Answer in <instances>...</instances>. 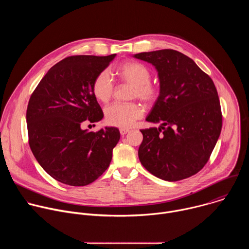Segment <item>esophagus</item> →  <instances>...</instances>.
Returning a JSON list of instances; mask_svg holds the SVG:
<instances>
[{
    "label": "esophagus",
    "mask_w": 249,
    "mask_h": 249,
    "mask_svg": "<svg viewBox=\"0 0 249 249\" xmlns=\"http://www.w3.org/2000/svg\"><path fill=\"white\" fill-rule=\"evenodd\" d=\"M119 131H120V134H121V135H126L127 133H129L130 130H129V129H126V128H121Z\"/></svg>",
    "instance_id": "1"
}]
</instances>
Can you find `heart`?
I'll list each match as a JSON object with an SVG mask.
<instances>
[{"label":"heart","instance_id":"b5f03b06","mask_svg":"<svg viewBox=\"0 0 249 249\" xmlns=\"http://www.w3.org/2000/svg\"><path fill=\"white\" fill-rule=\"evenodd\" d=\"M119 78L122 83L132 86L131 98H139L146 103L157 100L160 88L151 81L150 69L139 62H127L118 69ZM92 92L100 102H107L114 93V83L107 70L100 72L93 81ZM143 108L137 103H114L104 110L105 122L110 126L129 128L137 120L143 117Z\"/></svg>","mask_w":249,"mask_h":249}]
</instances>
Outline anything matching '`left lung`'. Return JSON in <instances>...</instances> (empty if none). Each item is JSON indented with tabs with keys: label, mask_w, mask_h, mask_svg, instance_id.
Segmentation results:
<instances>
[{
	"label": "left lung",
	"mask_w": 249,
	"mask_h": 249,
	"mask_svg": "<svg viewBox=\"0 0 249 249\" xmlns=\"http://www.w3.org/2000/svg\"><path fill=\"white\" fill-rule=\"evenodd\" d=\"M134 57L156 67L160 86L146 118L160 126L141 130L140 161L160 179H185L204 167L220 137L223 115L217 89L191 58L176 50Z\"/></svg>",
	"instance_id": "1"
}]
</instances>
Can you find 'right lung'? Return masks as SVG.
Here are the masks:
<instances>
[{
  "label": "right lung",
  "mask_w": 249,
  "mask_h": 249,
  "mask_svg": "<svg viewBox=\"0 0 249 249\" xmlns=\"http://www.w3.org/2000/svg\"><path fill=\"white\" fill-rule=\"evenodd\" d=\"M115 56L67 57L48 71L29 98V147L42 168L61 183L88 185L110 164L119 130L88 132L82 125L103 117L92 84Z\"/></svg>",
  "instance_id": "1"
}]
</instances>
